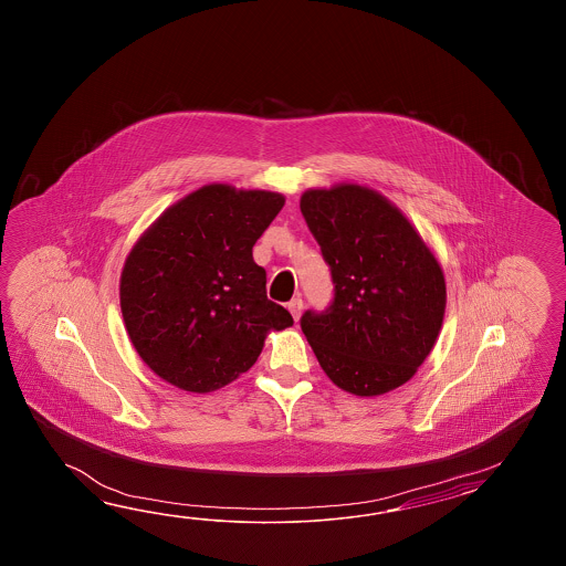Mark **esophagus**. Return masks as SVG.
<instances>
[{
	"label": "esophagus",
	"instance_id": "obj_1",
	"mask_svg": "<svg viewBox=\"0 0 566 566\" xmlns=\"http://www.w3.org/2000/svg\"><path fill=\"white\" fill-rule=\"evenodd\" d=\"M287 310L291 312V315H293V319L297 322L301 312H303V301H301V297H293V300L289 301Z\"/></svg>",
	"mask_w": 566,
	"mask_h": 566
}]
</instances>
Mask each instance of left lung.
I'll return each mask as SVG.
<instances>
[{"mask_svg":"<svg viewBox=\"0 0 566 566\" xmlns=\"http://www.w3.org/2000/svg\"><path fill=\"white\" fill-rule=\"evenodd\" d=\"M300 206L334 283L324 312L301 315L319 366L356 397L405 385L443 324L446 277L437 259L400 210L368 188L310 190Z\"/></svg>","mask_w":566,"mask_h":566,"instance_id":"left-lung-1","label":"left lung"}]
</instances>
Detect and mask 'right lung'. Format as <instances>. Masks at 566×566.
Masks as SVG:
<instances>
[{"instance_id": "1", "label": "right lung", "mask_w": 566, "mask_h": 566, "mask_svg": "<svg viewBox=\"0 0 566 566\" xmlns=\"http://www.w3.org/2000/svg\"><path fill=\"white\" fill-rule=\"evenodd\" d=\"M285 198L212 184L168 208L120 273V312L142 360L169 385L210 392L253 366L269 329L293 325L266 300L254 242Z\"/></svg>"}]
</instances>
